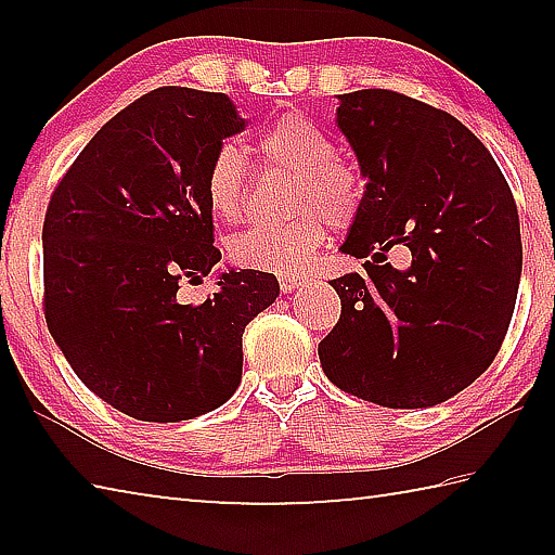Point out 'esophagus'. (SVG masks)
Wrapping results in <instances>:
<instances>
[{"instance_id":"34e87169","label":"esophagus","mask_w":555,"mask_h":555,"mask_svg":"<svg viewBox=\"0 0 555 555\" xmlns=\"http://www.w3.org/2000/svg\"><path fill=\"white\" fill-rule=\"evenodd\" d=\"M304 284H306V276H300V274H291V271H281L279 274V286L284 294H291V291H296Z\"/></svg>"}]
</instances>
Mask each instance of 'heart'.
<instances>
[{"label": "heart", "mask_w": 555, "mask_h": 555, "mask_svg": "<svg viewBox=\"0 0 555 555\" xmlns=\"http://www.w3.org/2000/svg\"><path fill=\"white\" fill-rule=\"evenodd\" d=\"M271 164L298 176L284 224H261L234 234L228 244L230 259L244 269L296 271L304 269L327 237V224L350 228L360 215L364 185L354 168L337 162V146L323 127L304 115L276 119L259 139ZM249 166L242 149L224 142L205 168V201L224 222H237L247 212Z\"/></svg>", "instance_id": "heart-1"}]
</instances>
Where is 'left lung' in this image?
Listing matches in <instances>:
<instances>
[{"instance_id": "left-lung-1", "label": "left lung", "mask_w": 555, "mask_h": 555, "mask_svg": "<svg viewBox=\"0 0 555 555\" xmlns=\"http://www.w3.org/2000/svg\"><path fill=\"white\" fill-rule=\"evenodd\" d=\"M337 127L364 185L343 244L364 271L333 279L340 321L318 345L325 377L357 399L426 409L490 367L521 279L509 183L463 121L393 90L340 95ZM412 251L393 270L386 251Z\"/></svg>"}]
</instances>
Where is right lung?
<instances>
[{
    "mask_svg": "<svg viewBox=\"0 0 555 555\" xmlns=\"http://www.w3.org/2000/svg\"><path fill=\"white\" fill-rule=\"evenodd\" d=\"M244 129L222 92L166 86L117 112L63 173L43 220V313L90 391L137 421L222 406L242 379V333L274 304V274H222L205 168Z\"/></svg>",
    "mask_w": 555,
    "mask_h": 555,
    "instance_id": "add662e5",
    "label": "right lung"
}]
</instances>
